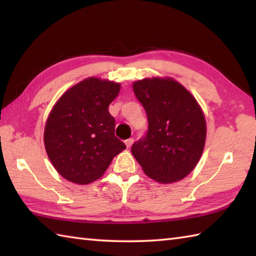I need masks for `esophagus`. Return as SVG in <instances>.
Wrapping results in <instances>:
<instances>
[{"mask_svg":"<svg viewBox=\"0 0 256 256\" xmlns=\"http://www.w3.org/2000/svg\"><path fill=\"white\" fill-rule=\"evenodd\" d=\"M133 142H134V140H133V138H128L126 140H125V145H126L128 148H131L132 144H133Z\"/></svg>","mask_w":256,"mask_h":256,"instance_id":"1","label":"esophagus"}]
</instances>
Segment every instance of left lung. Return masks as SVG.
<instances>
[{
  "label": "left lung",
  "instance_id": "obj_1",
  "mask_svg": "<svg viewBox=\"0 0 256 256\" xmlns=\"http://www.w3.org/2000/svg\"><path fill=\"white\" fill-rule=\"evenodd\" d=\"M134 94L145 108L148 130L132 145L144 172L162 184L192 172L202 154L206 121L192 94L172 78L135 81Z\"/></svg>",
  "mask_w": 256,
  "mask_h": 256
}]
</instances>
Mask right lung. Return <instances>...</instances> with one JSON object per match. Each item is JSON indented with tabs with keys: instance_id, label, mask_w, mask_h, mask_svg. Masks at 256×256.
<instances>
[{
	"instance_id": "right-lung-1",
	"label": "right lung",
	"mask_w": 256,
	"mask_h": 256,
	"mask_svg": "<svg viewBox=\"0 0 256 256\" xmlns=\"http://www.w3.org/2000/svg\"><path fill=\"white\" fill-rule=\"evenodd\" d=\"M120 89V84L92 77L64 92L54 106L44 143L52 164L67 180H96L126 148L114 135L116 120L108 112Z\"/></svg>"
}]
</instances>
